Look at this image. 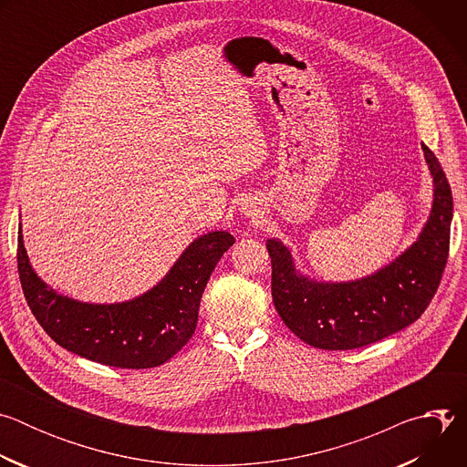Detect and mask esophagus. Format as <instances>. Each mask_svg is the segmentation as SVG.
<instances>
[{
    "mask_svg": "<svg viewBox=\"0 0 467 467\" xmlns=\"http://www.w3.org/2000/svg\"><path fill=\"white\" fill-rule=\"evenodd\" d=\"M240 211H242V214H244L247 220L256 222V223L264 218V205H262V202H260L258 197H247L245 202L242 203Z\"/></svg>",
    "mask_w": 467,
    "mask_h": 467,
    "instance_id": "34e87169",
    "label": "esophagus"
}]
</instances>
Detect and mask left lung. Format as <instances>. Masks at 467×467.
Wrapping results in <instances>:
<instances>
[{"label":"left lung","mask_w":467,"mask_h":467,"mask_svg":"<svg viewBox=\"0 0 467 467\" xmlns=\"http://www.w3.org/2000/svg\"><path fill=\"white\" fill-rule=\"evenodd\" d=\"M432 175V207L418 240L371 275L346 283L301 274L288 245L265 242L272 256L274 305L305 344L346 351L375 344L414 323L434 297L447 264L452 195L436 155L421 144Z\"/></svg>","instance_id":"left-lung-1"}]
</instances>
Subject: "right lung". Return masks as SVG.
I'll use <instances>...</instances> for the list:
<instances>
[{"label": "right lung", "instance_id": "add662e5", "mask_svg": "<svg viewBox=\"0 0 467 467\" xmlns=\"http://www.w3.org/2000/svg\"><path fill=\"white\" fill-rule=\"evenodd\" d=\"M233 244L231 233L211 231L195 238L142 296L110 305L83 303L36 275L20 223L18 274L33 316L60 348L105 366L146 369L168 362L192 338L203 290Z\"/></svg>", "mask_w": 467, "mask_h": 467}]
</instances>
